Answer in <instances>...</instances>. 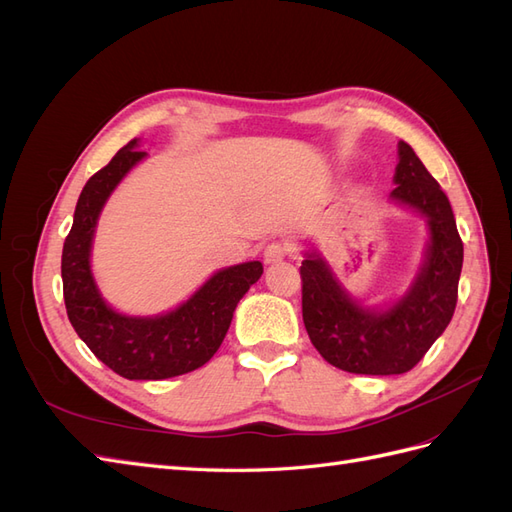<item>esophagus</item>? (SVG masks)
<instances>
[{"label":"esophagus","mask_w":512,"mask_h":512,"mask_svg":"<svg viewBox=\"0 0 512 512\" xmlns=\"http://www.w3.org/2000/svg\"><path fill=\"white\" fill-rule=\"evenodd\" d=\"M288 256V247L284 243H269L262 252V258H265L267 265H275V262H282Z\"/></svg>","instance_id":"obj_1"}]
</instances>
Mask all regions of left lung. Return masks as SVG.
Instances as JSON below:
<instances>
[{"label":"left lung","instance_id":"1","mask_svg":"<svg viewBox=\"0 0 512 512\" xmlns=\"http://www.w3.org/2000/svg\"><path fill=\"white\" fill-rule=\"evenodd\" d=\"M391 198L423 213L431 241L412 288L384 312L354 303L327 262L312 252L301 262L303 322L322 359L367 376L406 374L444 333L457 305L463 243L440 183L408 143H399Z\"/></svg>","mask_w":512,"mask_h":512}]
</instances>
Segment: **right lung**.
<instances>
[{
	"label": "right lung",
	"instance_id": "1",
	"mask_svg": "<svg viewBox=\"0 0 512 512\" xmlns=\"http://www.w3.org/2000/svg\"><path fill=\"white\" fill-rule=\"evenodd\" d=\"M145 156L134 138L89 177L64 241L61 280L74 331L106 367L128 380H164L203 367L218 352L232 312L260 280L262 265L254 260L218 271L188 301L164 316L132 318L108 307L89 269L91 241L106 198Z\"/></svg>",
	"mask_w": 512,
	"mask_h": 512
}]
</instances>
